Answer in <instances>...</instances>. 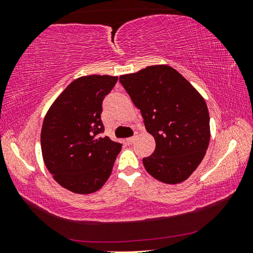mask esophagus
Segmentation results:
<instances>
[{
	"label": "esophagus",
	"instance_id": "obj_1",
	"mask_svg": "<svg viewBox=\"0 0 253 253\" xmlns=\"http://www.w3.org/2000/svg\"><path fill=\"white\" fill-rule=\"evenodd\" d=\"M135 139H136V137H129V138L126 139V143H127L128 145H131L132 143L135 142Z\"/></svg>",
	"mask_w": 253,
	"mask_h": 253
}]
</instances>
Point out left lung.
Segmentation results:
<instances>
[{"mask_svg":"<svg viewBox=\"0 0 253 253\" xmlns=\"http://www.w3.org/2000/svg\"><path fill=\"white\" fill-rule=\"evenodd\" d=\"M119 81L140 109L156 147L143 164L166 184L182 183L198 169L210 143V115L204 98L174 68L148 66Z\"/></svg>","mask_w":253,"mask_h":253,"instance_id":"1","label":"left lung"}]
</instances>
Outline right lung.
Listing matches in <instances>:
<instances>
[{"mask_svg":"<svg viewBox=\"0 0 253 253\" xmlns=\"http://www.w3.org/2000/svg\"><path fill=\"white\" fill-rule=\"evenodd\" d=\"M118 77L91 75L76 79L46 111L41 129L43 162L59 185L91 194L109 178L122 144L108 136L100 115L102 100Z\"/></svg>","mask_w":253,"mask_h":253,"instance_id":"obj_1","label":"right lung"}]
</instances>
